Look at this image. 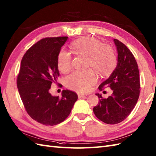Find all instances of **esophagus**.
<instances>
[{
    "instance_id": "esophagus-1",
    "label": "esophagus",
    "mask_w": 156,
    "mask_h": 156,
    "mask_svg": "<svg viewBox=\"0 0 156 156\" xmlns=\"http://www.w3.org/2000/svg\"><path fill=\"white\" fill-rule=\"evenodd\" d=\"M84 96H87V94H80V93H79L78 94V96L79 98H80Z\"/></svg>"
}]
</instances>
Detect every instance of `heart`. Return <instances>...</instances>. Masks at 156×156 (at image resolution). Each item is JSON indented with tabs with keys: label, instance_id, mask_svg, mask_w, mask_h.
Segmentation results:
<instances>
[{
	"label": "heart",
	"instance_id": "heart-1",
	"mask_svg": "<svg viewBox=\"0 0 156 156\" xmlns=\"http://www.w3.org/2000/svg\"><path fill=\"white\" fill-rule=\"evenodd\" d=\"M71 48L77 54L88 57V64L100 74L110 72L116 63V56L110 46L102 44L99 40L93 37H85L78 40L71 44ZM58 67L62 72L70 69L72 56L66 50L62 49L58 55ZM97 80L95 72L92 69L76 70L65 78L68 88L80 92H87Z\"/></svg>",
	"mask_w": 156,
	"mask_h": 156
}]
</instances>
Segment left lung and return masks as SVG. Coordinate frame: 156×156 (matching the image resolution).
Here are the masks:
<instances>
[{
  "label": "left lung",
  "instance_id": "1",
  "mask_svg": "<svg viewBox=\"0 0 156 156\" xmlns=\"http://www.w3.org/2000/svg\"><path fill=\"white\" fill-rule=\"evenodd\" d=\"M118 52L117 65L107 80L98 88L109 87L113 93L103 98L97 93L99 102L93 108L94 113L101 121L115 124L128 117L135 107L140 96V74L134 56L125 44L114 39Z\"/></svg>",
  "mask_w": 156,
  "mask_h": 156
}]
</instances>
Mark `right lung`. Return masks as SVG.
<instances>
[{"label": "right lung", "instance_id": "right-lung-1", "mask_svg": "<svg viewBox=\"0 0 156 156\" xmlns=\"http://www.w3.org/2000/svg\"><path fill=\"white\" fill-rule=\"evenodd\" d=\"M67 40V37L43 38L30 47L21 60L17 77L21 100L28 115L45 126L64 121L78 99L70 90H63L60 98L49 91L59 76L58 55Z\"/></svg>", "mask_w": 156, "mask_h": 156}]
</instances>
